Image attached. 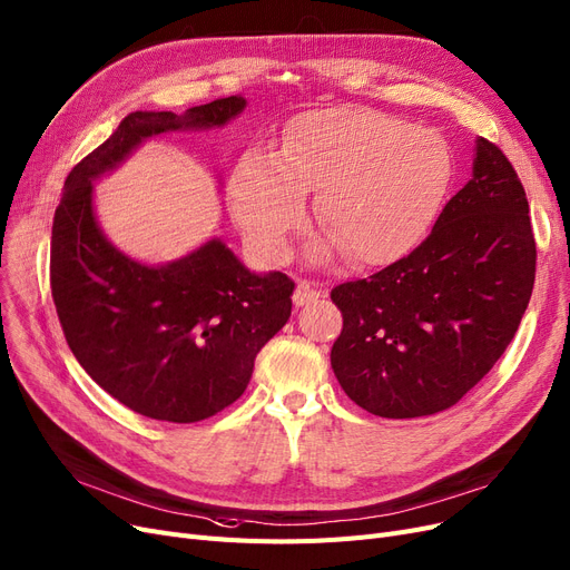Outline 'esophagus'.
Returning <instances> with one entry per match:
<instances>
[{"label": "esophagus", "mask_w": 570, "mask_h": 570, "mask_svg": "<svg viewBox=\"0 0 570 570\" xmlns=\"http://www.w3.org/2000/svg\"><path fill=\"white\" fill-rule=\"evenodd\" d=\"M317 297H321V292L315 289V285L311 281H299L297 283V289H294V304L304 306V304L315 302Z\"/></svg>", "instance_id": "1"}]
</instances>
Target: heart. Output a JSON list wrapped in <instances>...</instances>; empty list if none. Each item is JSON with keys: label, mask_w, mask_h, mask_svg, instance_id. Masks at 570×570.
Returning a JSON list of instances; mask_svg holds the SVG:
<instances>
[{"label": "heart", "mask_w": 570, "mask_h": 570, "mask_svg": "<svg viewBox=\"0 0 570 570\" xmlns=\"http://www.w3.org/2000/svg\"><path fill=\"white\" fill-rule=\"evenodd\" d=\"M453 179V156L438 130L372 109L308 111L285 130L278 156L247 151L234 168V217L266 259L287 255V238L317 194L327 238L317 257L346 249L353 264L391 262L435 219Z\"/></svg>", "instance_id": "obj_1"}]
</instances>
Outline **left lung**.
Listing matches in <instances>:
<instances>
[{
  "label": "left lung",
  "mask_w": 570,
  "mask_h": 570,
  "mask_svg": "<svg viewBox=\"0 0 570 570\" xmlns=\"http://www.w3.org/2000/svg\"><path fill=\"white\" fill-rule=\"evenodd\" d=\"M535 281L529 200L508 156L476 140L472 179L397 262L332 289V370L383 419L444 412L505 353Z\"/></svg>",
  "instance_id": "left-lung-1"
}]
</instances>
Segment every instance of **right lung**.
<instances>
[{"instance_id":"right-lung-1","label":"right lung","mask_w":570,"mask_h":570,"mask_svg":"<svg viewBox=\"0 0 570 570\" xmlns=\"http://www.w3.org/2000/svg\"><path fill=\"white\" fill-rule=\"evenodd\" d=\"M245 98L185 114L132 111L65 179L51 234V294L67 346L102 391L132 412L196 423L234 404L255 357L292 313L294 281L249 273L222 240L145 266L121 255L94 215V181L142 140L232 121Z\"/></svg>"}]
</instances>
